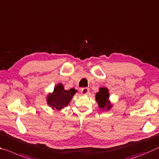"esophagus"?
Returning <instances> with one entry per match:
<instances>
[{
    "label": "esophagus",
    "mask_w": 159,
    "mask_h": 159,
    "mask_svg": "<svg viewBox=\"0 0 159 159\" xmlns=\"http://www.w3.org/2000/svg\"><path fill=\"white\" fill-rule=\"evenodd\" d=\"M80 92L82 93V94H87L89 92V89L87 87H84V88H82L81 90H80Z\"/></svg>",
    "instance_id": "1"
}]
</instances>
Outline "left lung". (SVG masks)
<instances>
[{
    "label": "left lung",
    "instance_id": "8db88e82",
    "mask_svg": "<svg viewBox=\"0 0 159 159\" xmlns=\"http://www.w3.org/2000/svg\"><path fill=\"white\" fill-rule=\"evenodd\" d=\"M109 97L108 90L106 88H100L99 92L96 94V100L98 103V106L101 109H104L106 107L108 110L111 108L109 106V102L108 101Z\"/></svg>",
    "mask_w": 159,
    "mask_h": 159
}]
</instances>
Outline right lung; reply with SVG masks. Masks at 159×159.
I'll return each instance as SVG.
<instances>
[{
  "label": "right lung",
  "instance_id": "obj_1",
  "mask_svg": "<svg viewBox=\"0 0 159 159\" xmlns=\"http://www.w3.org/2000/svg\"><path fill=\"white\" fill-rule=\"evenodd\" d=\"M75 92L76 90L75 89L65 90L62 84H59L54 88L53 93L48 95L47 102L48 105L52 106L53 108H55L57 110H61L67 106Z\"/></svg>",
  "mask_w": 159,
  "mask_h": 159
}]
</instances>
